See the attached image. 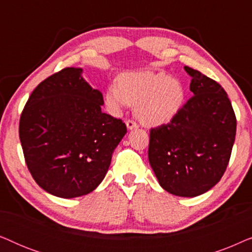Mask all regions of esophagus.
<instances>
[{
    "instance_id": "obj_1",
    "label": "esophagus",
    "mask_w": 252,
    "mask_h": 252,
    "mask_svg": "<svg viewBox=\"0 0 252 252\" xmlns=\"http://www.w3.org/2000/svg\"><path fill=\"white\" fill-rule=\"evenodd\" d=\"M126 126H127V128H128L129 130H132V129H136L137 127V124L134 122V120H127L126 122Z\"/></svg>"
}]
</instances>
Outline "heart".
Masks as SVG:
<instances>
[{"label": "heart", "mask_w": 252, "mask_h": 252, "mask_svg": "<svg viewBox=\"0 0 252 252\" xmlns=\"http://www.w3.org/2000/svg\"><path fill=\"white\" fill-rule=\"evenodd\" d=\"M105 104L112 111L136 106L137 119L143 125L156 127L170 123L178 115L186 99L182 82L165 72H127L118 85L110 84L104 93Z\"/></svg>", "instance_id": "obj_1"}]
</instances>
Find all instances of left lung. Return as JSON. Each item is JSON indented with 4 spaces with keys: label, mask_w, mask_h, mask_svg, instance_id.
<instances>
[{
    "label": "left lung",
    "mask_w": 252,
    "mask_h": 252,
    "mask_svg": "<svg viewBox=\"0 0 252 252\" xmlns=\"http://www.w3.org/2000/svg\"><path fill=\"white\" fill-rule=\"evenodd\" d=\"M191 98L170 123L151 128L148 158L161 188L195 197L220 181L228 165L236 118L225 89L194 68Z\"/></svg>",
    "instance_id": "left-lung-1"
}]
</instances>
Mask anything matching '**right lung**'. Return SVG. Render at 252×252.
Segmentation results:
<instances>
[{
	"instance_id": "1",
	"label": "right lung",
	"mask_w": 252,
	"mask_h": 252,
	"mask_svg": "<svg viewBox=\"0 0 252 252\" xmlns=\"http://www.w3.org/2000/svg\"><path fill=\"white\" fill-rule=\"evenodd\" d=\"M103 95L66 67L34 89L19 122L27 167L37 185L62 198L87 195L104 179L112 154L127 132L102 112Z\"/></svg>"
}]
</instances>
